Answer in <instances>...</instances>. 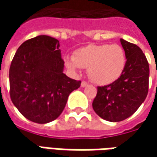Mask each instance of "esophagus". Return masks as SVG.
Here are the masks:
<instances>
[{"mask_svg":"<svg viewBox=\"0 0 157 157\" xmlns=\"http://www.w3.org/2000/svg\"><path fill=\"white\" fill-rule=\"evenodd\" d=\"M87 82H86V81H82L81 83V86L82 87H86V86H87Z\"/></svg>","mask_w":157,"mask_h":157,"instance_id":"obj_1","label":"esophagus"}]
</instances>
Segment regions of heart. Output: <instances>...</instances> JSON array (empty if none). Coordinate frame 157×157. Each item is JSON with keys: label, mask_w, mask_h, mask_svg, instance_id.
Instances as JSON below:
<instances>
[{"label": "heart", "mask_w": 157, "mask_h": 157, "mask_svg": "<svg viewBox=\"0 0 157 157\" xmlns=\"http://www.w3.org/2000/svg\"><path fill=\"white\" fill-rule=\"evenodd\" d=\"M126 53L119 44H89L74 52L65 65L73 71L88 70L91 80L100 86L109 85L121 76L126 66Z\"/></svg>", "instance_id": "1"}]
</instances>
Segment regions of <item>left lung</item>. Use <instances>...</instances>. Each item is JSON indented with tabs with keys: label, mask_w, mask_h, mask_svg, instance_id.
<instances>
[{
	"label": "left lung",
	"mask_w": 157,
	"mask_h": 157,
	"mask_svg": "<svg viewBox=\"0 0 157 157\" xmlns=\"http://www.w3.org/2000/svg\"><path fill=\"white\" fill-rule=\"evenodd\" d=\"M126 66L117 80L98 86L93 101L94 112L102 119L118 122L130 117L145 100L148 92L149 66L140 47L121 39Z\"/></svg>",
	"instance_id": "obj_1"
}]
</instances>
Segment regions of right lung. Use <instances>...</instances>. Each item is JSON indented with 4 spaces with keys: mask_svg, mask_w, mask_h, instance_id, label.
Here are the masks:
<instances>
[{
    "mask_svg": "<svg viewBox=\"0 0 157 157\" xmlns=\"http://www.w3.org/2000/svg\"><path fill=\"white\" fill-rule=\"evenodd\" d=\"M63 66L59 42L52 36H36L18 48L9 68V94L26 119L44 124L62 113L81 84L65 75Z\"/></svg>",
    "mask_w": 157,
    "mask_h": 157,
    "instance_id": "1",
    "label": "right lung"
}]
</instances>
